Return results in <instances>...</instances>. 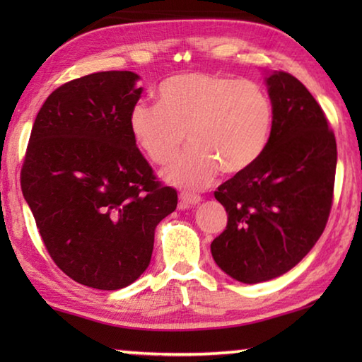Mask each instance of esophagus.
Returning a JSON list of instances; mask_svg holds the SVG:
<instances>
[{
	"instance_id": "1",
	"label": "esophagus",
	"mask_w": 362,
	"mask_h": 362,
	"mask_svg": "<svg viewBox=\"0 0 362 362\" xmlns=\"http://www.w3.org/2000/svg\"><path fill=\"white\" fill-rule=\"evenodd\" d=\"M179 198H180V203H179L180 209H187V207L198 204L199 201H201V196H199V194L188 193V192H182V193L179 194Z\"/></svg>"
}]
</instances>
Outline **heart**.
Listing matches in <instances>:
<instances>
[{"label": "heart", "instance_id": "1", "mask_svg": "<svg viewBox=\"0 0 362 362\" xmlns=\"http://www.w3.org/2000/svg\"><path fill=\"white\" fill-rule=\"evenodd\" d=\"M156 103L139 102L129 126L150 161L173 163L187 134L193 145L166 170L179 187L204 188L218 169L236 175L259 161L273 127V102L259 83L211 73H183L159 84Z\"/></svg>", "mask_w": 362, "mask_h": 362}]
</instances>
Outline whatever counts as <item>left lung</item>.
I'll return each mask as SVG.
<instances>
[{"instance_id": "1", "label": "left lung", "mask_w": 362, "mask_h": 362, "mask_svg": "<svg viewBox=\"0 0 362 362\" xmlns=\"http://www.w3.org/2000/svg\"><path fill=\"white\" fill-rule=\"evenodd\" d=\"M267 84L273 102L267 148L214 193L228 222L211 244L212 257L246 284L296 267L322 235L334 199L337 144L321 105L291 73L274 71Z\"/></svg>"}]
</instances>
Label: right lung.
Wrapping results in <instances>:
<instances>
[{"label":"right lung","instance_id":"1","mask_svg":"<svg viewBox=\"0 0 362 362\" xmlns=\"http://www.w3.org/2000/svg\"><path fill=\"white\" fill-rule=\"evenodd\" d=\"M132 71L57 88L36 115L21 170L23 198L54 263L79 284L116 291L150 265L177 192L156 179L132 137L142 94Z\"/></svg>","mask_w":362,"mask_h":362}]
</instances>
